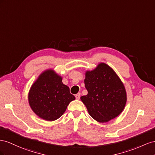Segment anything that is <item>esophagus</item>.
<instances>
[{"mask_svg":"<svg viewBox=\"0 0 155 155\" xmlns=\"http://www.w3.org/2000/svg\"><path fill=\"white\" fill-rule=\"evenodd\" d=\"M75 97H76L77 99H80L81 97V93H78L77 94L75 95Z\"/></svg>","mask_w":155,"mask_h":155,"instance_id":"obj_1","label":"esophagus"}]
</instances>
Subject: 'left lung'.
<instances>
[{
  "label": "left lung",
  "mask_w": 155,
  "mask_h": 155,
  "mask_svg": "<svg viewBox=\"0 0 155 155\" xmlns=\"http://www.w3.org/2000/svg\"><path fill=\"white\" fill-rule=\"evenodd\" d=\"M87 94L81 97L89 114L100 123L116 117L127 102L125 88L114 71L104 63L87 71L84 80Z\"/></svg>",
  "instance_id": "obj_1"
}]
</instances>
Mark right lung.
<instances>
[{"mask_svg": "<svg viewBox=\"0 0 155 155\" xmlns=\"http://www.w3.org/2000/svg\"><path fill=\"white\" fill-rule=\"evenodd\" d=\"M75 99L62 78L54 70L43 72L28 93V102L33 112L46 121H54L62 116L69 103Z\"/></svg>", "mask_w": 155, "mask_h": 155, "instance_id": "obj_1", "label": "right lung"}]
</instances>
